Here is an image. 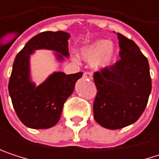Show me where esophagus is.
<instances>
[{
  "mask_svg": "<svg viewBox=\"0 0 159 159\" xmlns=\"http://www.w3.org/2000/svg\"><path fill=\"white\" fill-rule=\"evenodd\" d=\"M84 77L87 78V79H92V73L91 72H84Z\"/></svg>",
  "mask_w": 159,
  "mask_h": 159,
  "instance_id": "34e87169",
  "label": "esophagus"
}]
</instances>
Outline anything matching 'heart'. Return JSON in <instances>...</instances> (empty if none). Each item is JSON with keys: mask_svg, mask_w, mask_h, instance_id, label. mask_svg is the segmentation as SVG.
Returning <instances> with one entry per match:
<instances>
[{"mask_svg": "<svg viewBox=\"0 0 159 159\" xmlns=\"http://www.w3.org/2000/svg\"><path fill=\"white\" fill-rule=\"evenodd\" d=\"M83 56L88 61H95L98 68H103L111 65L115 57V48L108 40L101 39L85 48Z\"/></svg>", "mask_w": 159, "mask_h": 159, "instance_id": "1", "label": "heart"}]
</instances>
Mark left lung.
I'll list each match as a JSON object with an SVG mask.
<instances>
[{"mask_svg":"<svg viewBox=\"0 0 159 159\" xmlns=\"http://www.w3.org/2000/svg\"><path fill=\"white\" fill-rule=\"evenodd\" d=\"M118 39L120 59L94 73L98 90L94 118L111 130L135 122L145 110L152 89L146 57L132 39L120 33Z\"/></svg>","mask_w":159,"mask_h":159,"instance_id":"8db88e82","label":"left lung"}]
</instances>
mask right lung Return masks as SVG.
<instances>
[{"mask_svg": "<svg viewBox=\"0 0 159 159\" xmlns=\"http://www.w3.org/2000/svg\"><path fill=\"white\" fill-rule=\"evenodd\" d=\"M63 31H45L33 37L16 55L8 90L19 120L32 129L53 127L61 115L65 100L72 95L75 82L83 73L65 75L54 73L43 84L37 86L29 80V56L35 49H52L60 60L68 56V39Z\"/></svg>", "mask_w": 159, "mask_h": 159, "instance_id": "right-lung-1", "label": "right lung"}]
</instances>
